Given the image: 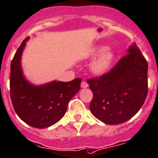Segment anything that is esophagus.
Wrapping results in <instances>:
<instances>
[{"label":"esophagus","instance_id":"34e87169","mask_svg":"<svg viewBox=\"0 0 158 158\" xmlns=\"http://www.w3.org/2000/svg\"><path fill=\"white\" fill-rule=\"evenodd\" d=\"M88 86V83H87L85 81H82V82H81V87H82V88H87Z\"/></svg>","mask_w":158,"mask_h":158}]
</instances>
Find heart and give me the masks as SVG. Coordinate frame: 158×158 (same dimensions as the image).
Wrapping results in <instances>:
<instances>
[{
  "instance_id": "1",
  "label": "heart",
  "mask_w": 158,
  "mask_h": 158,
  "mask_svg": "<svg viewBox=\"0 0 158 158\" xmlns=\"http://www.w3.org/2000/svg\"><path fill=\"white\" fill-rule=\"evenodd\" d=\"M99 57L93 63L91 67L92 72L95 75L101 76L106 73L111 69L115 60V54L112 50L106 49V47L101 46L93 52L92 57Z\"/></svg>"
}]
</instances>
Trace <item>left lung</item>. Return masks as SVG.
<instances>
[{
	"label": "left lung",
	"mask_w": 158,
	"mask_h": 158,
	"mask_svg": "<svg viewBox=\"0 0 158 158\" xmlns=\"http://www.w3.org/2000/svg\"><path fill=\"white\" fill-rule=\"evenodd\" d=\"M148 64L134 43L105 74L87 79L92 114L104 123L120 124L140 110L148 93Z\"/></svg>",
	"instance_id": "left-lung-1"
}]
</instances>
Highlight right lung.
I'll use <instances>...</instances> for the list:
<instances>
[{"label":"right lung","instance_id":"add662e5","mask_svg":"<svg viewBox=\"0 0 158 158\" xmlns=\"http://www.w3.org/2000/svg\"><path fill=\"white\" fill-rule=\"evenodd\" d=\"M26 38L21 44L10 63V96L18 116L27 125L42 129L60 120L66 112L70 99L80 89L82 79L70 82L54 81L35 86L23 76L21 57Z\"/></svg>","mask_w":158,"mask_h":158}]
</instances>
